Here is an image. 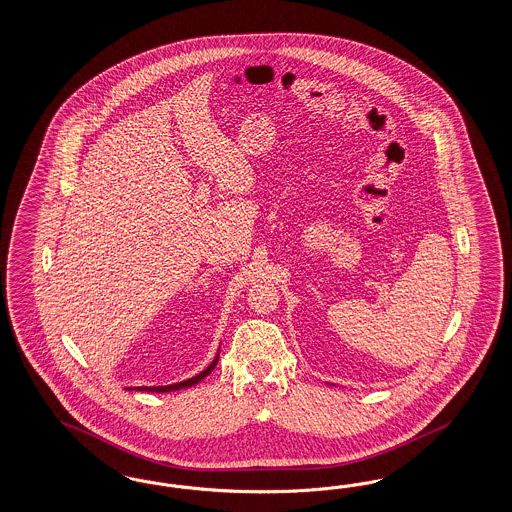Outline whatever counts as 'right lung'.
<instances>
[{
  "label": "right lung",
  "instance_id": "right-lung-1",
  "mask_svg": "<svg viewBox=\"0 0 512 512\" xmlns=\"http://www.w3.org/2000/svg\"><path fill=\"white\" fill-rule=\"evenodd\" d=\"M217 360H219V349H217V355L212 362H210V366L206 368V370H202L201 373H197L195 377H191V379H186V381H180V383H174V385H165V387H137V388H127V390H142V392H171V390H180V388L193 387V385H197L199 381H202L208 373H212V370L216 368Z\"/></svg>",
  "mask_w": 512,
  "mask_h": 512
}]
</instances>
